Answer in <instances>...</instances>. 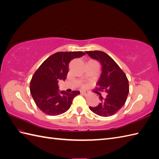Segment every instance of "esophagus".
<instances>
[{
	"label": "esophagus",
	"mask_w": 159,
	"mask_h": 159,
	"mask_svg": "<svg viewBox=\"0 0 159 159\" xmlns=\"http://www.w3.org/2000/svg\"><path fill=\"white\" fill-rule=\"evenodd\" d=\"M80 93H81V94H83V95H84V96H88L89 94V92H86V91H81Z\"/></svg>",
	"instance_id": "34e87169"
}]
</instances>
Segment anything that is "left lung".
Listing matches in <instances>:
<instances>
[{"label":"left lung","instance_id":"1","mask_svg":"<svg viewBox=\"0 0 159 159\" xmlns=\"http://www.w3.org/2000/svg\"><path fill=\"white\" fill-rule=\"evenodd\" d=\"M85 52L91 58L100 62L102 66V73L97 85L100 91L104 90L107 93L105 98L100 96L98 105L89 107V109L102 117L113 116L126 101L129 92L127 77L116 61L105 52L98 50Z\"/></svg>","mask_w":159,"mask_h":159}]
</instances>
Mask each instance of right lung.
I'll return each instance as SVG.
<instances>
[{"label": "right lung", "mask_w": 159, "mask_h": 159, "mask_svg": "<svg viewBox=\"0 0 159 159\" xmlns=\"http://www.w3.org/2000/svg\"><path fill=\"white\" fill-rule=\"evenodd\" d=\"M85 54L81 51L59 52L49 57L33 74L30 83V92L36 105L48 116H59L70 109L74 98L79 91L67 93L60 91L59 80H65L71 60Z\"/></svg>", "instance_id": "obj_1"}]
</instances>
